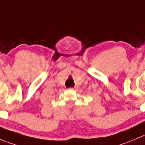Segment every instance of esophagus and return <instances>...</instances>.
I'll return each mask as SVG.
<instances>
[{
  "label": "esophagus",
  "mask_w": 145,
  "mask_h": 145,
  "mask_svg": "<svg viewBox=\"0 0 145 145\" xmlns=\"http://www.w3.org/2000/svg\"><path fill=\"white\" fill-rule=\"evenodd\" d=\"M77 88H78V87H77V86H74V88H71V89H73V90H74V89H76Z\"/></svg>",
  "instance_id": "1"
}]
</instances>
